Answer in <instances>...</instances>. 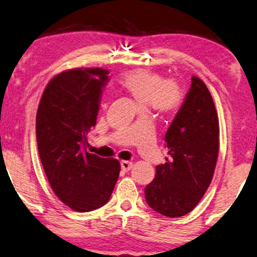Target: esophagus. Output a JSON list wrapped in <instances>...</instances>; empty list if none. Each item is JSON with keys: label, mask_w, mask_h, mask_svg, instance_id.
Listing matches in <instances>:
<instances>
[{"label": "esophagus", "mask_w": 257, "mask_h": 257, "mask_svg": "<svg viewBox=\"0 0 257 257\" xmlns=\"http://www.w3.org/2000/svg\"><path fill=\"white\" fill-rule=\"evenodd\" d=\"M120 167L122 172H128V170H131V168L133 167V163L131 161H121Z\"/></svg>", "instance_id": "esophagus-1"}]
</instances>
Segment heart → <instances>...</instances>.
<instances>
[{"mask_svg": "<svg viewBox=\"0 0 257 257\" xmlns=\"http://www.w3.org/2000/svg\"><path fill=\"white\" fill-rule=\"evenodd\" d=\"M120 87L136 101L160 116L176 113L184 103L183 88L174 80L154 70L138 68L122 74L118 80Z\"/></svg>", "mask_w": 257, "mask_h": 257, "instance_id": "heart-1", "label": "heart"}]
</instances>
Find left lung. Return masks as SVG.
<instances>
[{"label": "left lung", "mask_w": 257, "mask_h": 257, "mask_svg": "<svg viewBox=\"0 0 257 257\" xmlns=\"http://www.w3.org/2000/svg\"><path fill=\"white\" fill-rule=\"evenodd\" d=\"M166 163L145 189L154 211L169 218L188 214L200 202L213 177L219 153V119L209 89L198 77L165 137Z\"/></svg>", "instance_id": "left-lung-1"}]
</instances>
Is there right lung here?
<instances>
[{
    "label": "right lung",
    "mask_w": 257,
    "mask_h": 257,
    "mask_svg": "<svg viewBox=\"0 0 257 257\" xmlns=\"http://www.w3.org/2000/svg\"><path fill=\"white\" fill-rule=\"evenodd\" d=\"M107 74L103 68L57 74L37 110V144L48 183L62 203L77 212L106 204L120 172L117 159L99 158L85 150Z\"/></svg>",
    "instance_id": "right-lung-1"
}]
</instances>
